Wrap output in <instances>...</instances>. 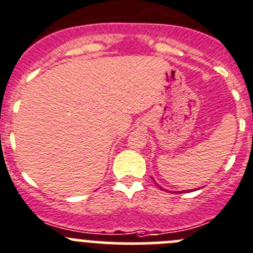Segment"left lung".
<instances>
[{
    "label": "left lung",
    "instance_id": "obj_1",
    "mask_svg": "<svg viewBox=\"0 0 253 253\" xmlns=\"http://www.w3.org/2000/svg\"><path fill=\"white\" fill-rule=\"evenodd\" d=\"M152 179H153V178H152ZM158 186H159V185H158ZM159 188H161V186H159ZM161 189H162V188H161ZM194 190H195V189H194ZM178 193H180V192H178Z\"/></svg>",
    "mask_w": 253,
    "mask_h": 253
}]
</instances>
